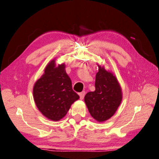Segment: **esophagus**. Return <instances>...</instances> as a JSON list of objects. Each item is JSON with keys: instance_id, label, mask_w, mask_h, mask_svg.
Listing matches in <instances>:
<instances>
[{"instance_id": "obj_1", "label": "esophagus", "mask_w": 159, "mask_h": 159, "mask_svg": "<svg viewBox=\"0 0 159 159\" xmlns=\"http://www.w3.org/2000/svg\"><path fill=\"white\" fill-rule=\"evenodd\" d=\"M85 91H83V92L79 93V96H80V100L84 99V96H85Z\"/></svg>"}]
</instances>
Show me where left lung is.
I'll return each mask as SVG.
<instances>
[{"label":"left lung","mask_w":159,"mask_h":159,"mask_svg":"<svg viewBox=\"0 0 159 159\" xmlns=\"http://www.w3.org/2000/svg\"><path fill=\"white\" fill-rule=\"evenodd\" d=\"M98 66L95 90L85 95L84 101L93 118L102 122L115 115L122 102V91L115 75L104 66Z\"/></svg>","instance_id":"left-lung-1"}]
</instances>
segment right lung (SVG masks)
<instances>
[{
	"mask_svg": "<svg viewBox=\"0 0 159 159\" xmlns=\"http://www.w3.org/2000/svg\"><path fill=\"white\" fill-rule=\"evenodd\" d=\"M64 63L57 66L55 59L50 61L43 75L35 82L33 98L39 112L47 119L59 121L79 99L72 89V83L66 74Z\"/></svg>",
	"mask_w": 159,
	"mask_h": 159,
	"instance_id": "right-lung-1",
	"label": "right lung"
}]
</instances>
